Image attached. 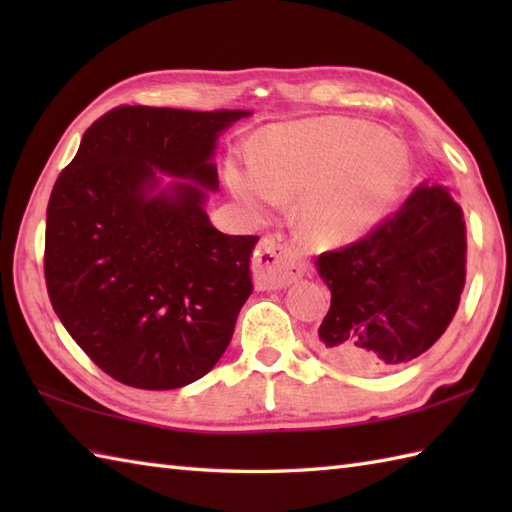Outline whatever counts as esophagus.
Wrapping results in <instances>:
<instances>
[{
    "label": "esophagus",
    "instance_id": "obj_1",
    "mask_svg": "<svg viewBox=\"0 0 512 512\" xmlns=\"http://www.w3.org/2000/svg\"><path fill=\"white\" fill-rule=\"evenodd\" d=\"M306 273L301 262L284 235H266L255 253V284L257 288H284Z\"/></svg>",
    "mask_w": 512,
    "mask_h": 512
}]
</instances>
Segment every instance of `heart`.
I'll return each instance as SVG.
<instances>
[{"instance_id": "b5f03b06", "label": "heart", "mask_w": 512, "mask_h": 512, "mask_svg": "<svg viewBox=\"0 0 512 512\" xmlns=\"http://www.w3.org/2000/svg\"><path fill=\"white\" fill-rule=\"evenodd\" d=\"M409 176L396 136L352 118H310L270 129L255 158H233L226 182L248 211L297 193L295 220L312 242L350 244L391 211Z\"/></svg>"}]
</instances>
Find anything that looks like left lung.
Wrapping results in <instances>:
<instances>
[{"instance_id": "left-lung-1", "label": "left lung", "mask_w": 512, "mask_h": 512, "mask_svg": "<svg viewBox=\"0 0 512 512\" xmlns=\"http://www.w3.org/2000/svg\"><path fill=\"white\" fill-rule=\"evenodd\" d=\"M330 310L317 352L354 372L424 354L447 330L466 279L462 209L442 187H420L356 242L317 259Z\"/></svg>"}]
</instances>
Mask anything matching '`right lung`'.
<instances>
[{
	"label": "right lung",
	"mask_w": 512,
	"mask_h": 512,
	"mask_svg": "<svg viewBox=\"0 0 512 512\" xmlns=\"http://www.w3.org/2000/svg\"><path fill=\"white\" fill-rule=\"evenodd\" d=\"M248 112L118 105L83 134L54 182L43 275L54 312L105 374L176 389L209 374L253 292L257 235L204 211L217 134ZM156 170L187 177L158 196Z\"/></svg>",
	"instance_id": "1"
}]
</instances>
